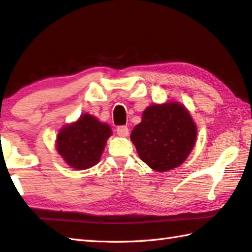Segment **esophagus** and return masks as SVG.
<instances>
[{"mask_svg":"<svg viewBox=\"0 0 252 252\" xmlns=\"http://www.w3.org/2000/svg\"><path fill=\"white\" fill-rule=\"evenodd\" d=\"M117 133L120 136H127V134H129V129H127L126 126H119L117 127Z\"/></svg>","mask_w":252,"mask_h":252,"instance_id":"1","label":"esophagus"}]
</instances>
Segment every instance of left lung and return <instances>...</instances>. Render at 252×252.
Returning <instances> with one entry per match:
<instances>
[{
  "label": "left lung",
  "mask_w": 252,
  "mask_h": 252,
  "mask_svg": "<svg viewBox=\"0 0 252 252\" xmlns=\"http://www.w3.org/2000/svg\"><path fill=\"white\" fill-rule=\"evenodd\" d=\"M197 129L186 109L176 102L145 109L131 133L140 158L158 172L175 168L185 161L195 144Z\"/></svg>",
  "instance_id": "1"
}]
</instances>
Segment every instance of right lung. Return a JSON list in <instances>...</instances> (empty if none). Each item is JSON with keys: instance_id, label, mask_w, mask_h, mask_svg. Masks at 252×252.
<instances>
[{"instance_id": "obj_1", "label": "right lung", "mask_w": 252, "mask_h": 252, "mask_svg": "<svg viewBox=\"0 0 252 252\" xmlns=\"http://www.w3.org/2000/svg\"><path fill=\"white\" fill-rule=\"evenodd\" d=\"M110 135V126L86 113L61 130L57 135V151L68 165L86 170L99 162Z\"/></svg>"}]
</instances>
